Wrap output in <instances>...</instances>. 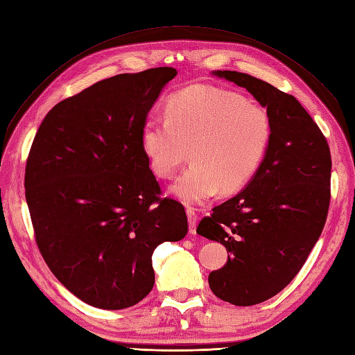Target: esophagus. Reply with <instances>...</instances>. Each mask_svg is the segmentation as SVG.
<instances>
[{
	"label": "esophagus",
	"instance_id": "obj_1",
	"mask_svg": "<svg viewBox=\"0 0 355 355\" xmlns=\"http://www.w3.org/2000/svg\"><path fill=\"white\" fill-rule=\"evenodd\" d=\"M187 215H188V224H189V233L196 235V226H197V214L194 207H187Z\"/></svg>",
	"mask_w": 355,
	"mask_h": 355
}]
</instances>
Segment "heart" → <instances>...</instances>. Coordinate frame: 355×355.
<instances>
[{
  "instance_id": "1",
  "label": "heart",
  "mask_w": 355,
  "mask_h": 355,
  "mask_svg": "<svg viewBox=\"0 0 355 355\" xmlns=\"http://www.w3.org/2000/svg\"><path fill=\"white\" fill-rule=\"evenodd\" d=\"M274 135L266 108L236 92L194 85L175 94L167 117L141 128V148L152 171L171 179L191 161L173 191L187 203H202L218 193L230 194L252 180L266 158Z\"/></svg>"
}]
</instances>
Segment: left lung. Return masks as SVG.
Instances as JSON below:
<instances>
[{
	"label": "left lung",
	"mask_w": 355,
	"mask_h": 355,
	"mask_svg": "<svg viewBox=\"0 0 355 355\" xmlns=\"http://www.w3.org/2000/svg\"><path fill=\"white\" fill-rule=\"evenodd\" d=\"M214 75L247 89L274 125L270 150L252 182L197 227L229 253L227 263L209 274L211 291L230 304L253 306L288 286L321 236L331 197V155L322 131L292 94L247 73Z\"/></svg>",
	"instance_id": "left-lung-1"
}]
</instances>
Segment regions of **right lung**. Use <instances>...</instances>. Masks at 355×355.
Listing matches in <instances>:
<instances>
[{"instance_id":"1","label":"right lung","mask_w":355,"mask_h":355,"mask_svg":"<svg viewBox=\"0 0 355 355\" xmlns=\"http://www.w3.org/2000/svg\"><path fill=\"white\" fill-rule=\"evenodd\" d=\"M176 69L120 73L51 110L25 166V198L42 257L87 304L119 310L152 291V254L188 232L185 207L161 197L141 128Z\"/></svg>"}]
</instances>
